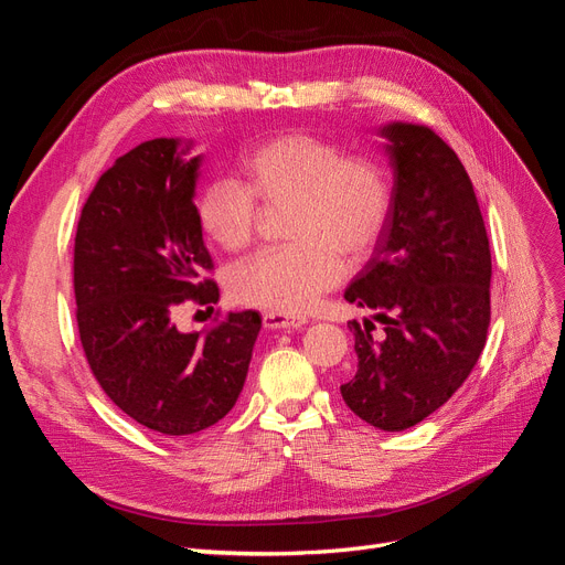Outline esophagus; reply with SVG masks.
Wrapping results in <instances>:
<instances>
[{
    "label": "esophagus",
    "instance_id": "1",
    "mask_svg": "<svg viewBox=\"0 0 565 565\" xmlns=\"http://www.w3.org/2000/svg\"><path fill=\"white\" fill-rule=\"evenodd\" d=\"M306 322H309L306 318H295V316H285V313H276V311L264 313L266 330H301Z\"/></svg>",
    "mask_w": 565,
    "mask_h": 565
}]
</instances>
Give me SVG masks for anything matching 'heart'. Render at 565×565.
Wrapping results in <instances>:
<instances>
[{
    "instance_id": "heart-1",
    "label": "heart",
    "mask_w": 565,
    "mask_h": 565,
    "mask_svg": "<svg viewBox=\"0 0 565 565\" xmlns=\"http://www.w3.org/2000/svg\"><path fill=\"white\" fill-rule=\"evenodd\" d=\"M245 183L210 179L195 198L202 233L224 252L245 249L259 207L287 204L292 243L252 254L228 273L237 303L285 316L309 313L320 295L344 278L341 254L370 252L386 224L391 191L380 164L344 158L339 146L311 134H282L245 152Z\"/></svg>"
}]
</instances>
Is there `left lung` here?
Masks as SVG:
<instances>
[{"instance_id": "obj_1", "label": "left lung", "mask_w": 565, "mask_h": 565, "mask_svg": "<svg viewBox=\"0 0 565 565\" xmlns=\"http://www.w3.org/2000/svg\"><path fill=\"white\" fill-rule=\"evenodd\" d=\"M393 172L386 224L349 303L385 324L380 340L351 320L355 377L341 386L351 413L405 431L448 403L486 347L490 245L471 179L440 136L409 122L380 127Z\"/></svg>"}]
</instances>
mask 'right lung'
Returning a JSON list of instances; mask_svg holds the SVG:
<instances>
[{
  "label": "right lung",
  "mask_w": 565,
  "mask_h": 565,
  "mask_svg": "<svg viewBox=\"0 0 565 565\" xmlns=\"http://www.w3.org/2000/svg\"><path fill=\"white\" fill-rule=\"evenodd\" d=\"M191 139H152L115 160L84 204L75 235V301L84 355L106 396L148 429L191 436L224 419L247 380L256 311L207 334L181 332L185 299L218 287L195 214L202 156Z\"/></svg>",
  "instance_id": "1"
}]
</instances>
